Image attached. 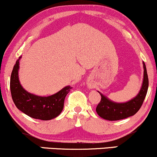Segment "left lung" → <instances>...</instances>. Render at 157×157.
Returning <instances> with one entry per match:
<instances>
[{"label":"left lung","mask_w":157,"mask_h":157,"mask_svg":"<svg viewBox=\"0 0 157 157\" xmlns=\"http://www.w3.org/2000/svg\"><path fill=\"white\" fill-rule=\"evenodd\" d=\"M143 67L144 79L142 88L137 96L130 101L125 103H116L111 102L99 92L101 95V100L96 109V111L99 116L105 120L114 121L129 117L137 112L143 103L148 89V77L145 63H143Z\"/></svg>","instance_id":"obj_1"}]
</instances>
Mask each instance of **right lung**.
<instances>
[{"instance_id": "1", "label": "right lung", "mask_w": 157, "mask_h": 157, "mask_svg": "<svg viewBox=\"0 0 157 157\" xmlns=\"http://www.w3.org/2000/svg\"><path fill=\"white\" fill-rule=\"evenodd\" d=\"M20 58L14 66L10 79L11 94L16 107L32 118L49 120L57 117L63 109L65 97L71 88L66 86L49 97H39L27 92L19 82Z\"/></svg>"}]
</instances>
